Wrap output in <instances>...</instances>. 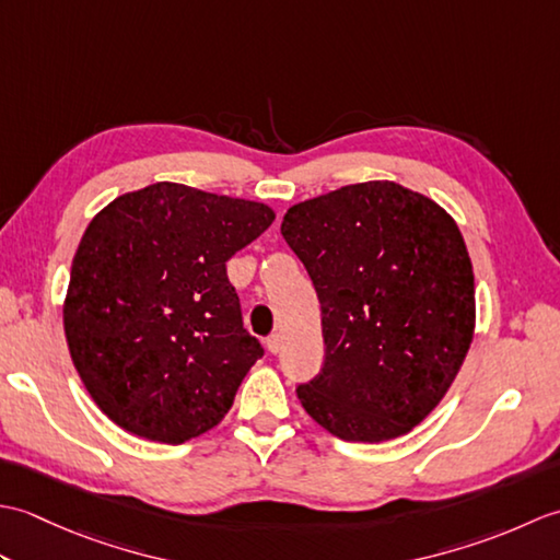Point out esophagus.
Returning <instances> with one entry per match:
<instances>
[{"label": "esophagus", "instance_id": "34e87169", "mask_svg": "<svg viewBox=\"0 0 560 560\" xmlns=\"http://www.w3.org/2000/svg\"><path fill=\"white\" fill-rule=\"evenodd\" d=\"M267 351H269V353H279V351H281V335L267 337Z\"/></svg>", "mask_w": 560, "mask_h": 560}]
</instances>
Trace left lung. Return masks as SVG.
I'll use <instances>...</instances> for the list:
<instances>
[{"mask_svg":"<svg viewBox=\"0 0 560 560\" xmlns=\"http://www.w3.org/2000/svg\"><path fill=\"white\" fill-rule=\"evenodd\" d=\"M281 235L323 307V373L299 387L311 419L349 443L413 431L455 383L477 325L455 219L389 180L293 205Z\"/></svg>","mask_w":560,"mask_h":560,"instance_id":"1","label":"left lung"}]
</instances>
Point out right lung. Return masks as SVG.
I'll return each mask as SVG.
<instances>
[{
  "label": "right lung",
  "mask_w": 560,
  "mask_h": 560,
  "mask_svg": "<svg viewBox=\"0 0 560 560\" xmlns=\"http://www.w3.org/2000/svg\"><path fill=\"white\" fill-rule=\"evenodd\" d=\"M277 219L261 201L153 183L101 209L71 261L62 307L83 387L153 443L211 431L261 353L225 261Z\"/></svg>",
  "instance_id": "add662e5"
}]
</instances>
